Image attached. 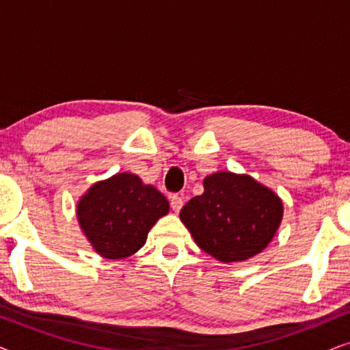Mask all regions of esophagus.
I'll return each mask as SVG.
<instances>
[{
	"mask_svg": "<svg viewBox=\"0 0 350 350\" xmlns=\"http://www.w3.org/2000/svg\"><path fill=\"white\" fill-rule=\"evenodd\" d=\"M183 204H185V200H183V198H181V196H172V198H170L172 210H174L175 213L180 212L181 207H183Z\"/></svg>",
	"mask_w": 350,
	"mask_h": 350,
	"instance_id": "esophagus-1",
	"label": "esophagus"
}]
</instances>
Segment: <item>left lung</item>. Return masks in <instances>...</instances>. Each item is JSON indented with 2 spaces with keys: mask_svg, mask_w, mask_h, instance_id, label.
I'll use <instances>...</instances> for the list:
<instances>
[{
  "mask_svg": "<svg viewBox=\"0 0 350 350\" xmlns=\"http://www.w3.org/2000/svg\"><path fill=\"white\" fill-rule=\"evenodd\" d=\"M284 217L274 191L247 174L215 172L204 193L181 208L180 219L200 250L221 262H241L269 245Z\"/></svg>",
  "mask_w": 350,
  "mask_h": 350,
  "instance_id": "8db88e82",
  "label": "left lung"
}]
</instances>
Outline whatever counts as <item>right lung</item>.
Masks as SVG:
<instances>
[{
  "instance_id": "1",
  "label": "right lung",
  "mask_w": 350,
  "mask_h": 350,
  "mask_svg": "<svg viewBox=\"0 0 350 350\" xmlns=\"http://www.w3.org/2000/svg\"><path fill=\"white\" fill-rule=\"evenodd\" d=\"M169 200L131 172L94 183L76 204V217L90 245L107 260H122L145 245Z\"/></svg>"
}]
</instances>
